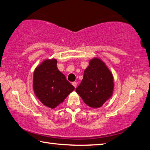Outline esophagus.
I'll list each match as a JSON object with an SVG mask.
<instances>
[{
	"instance_id": "1",
	"label": "esophagus",
	"mask_w": 150,
	"mask_h": 150,
	"mask_svg": "<svg viewBox=\"0 0 150 150\" xmlns=\"http://www.w3.org/2000/svg\"><path fill=\"white\" fill-rule=\"evenodd\" d=\"M72 84L73 85V86L75 87V88H76V87H77V83H76V82H73Z\"/></svg>"
}]
</instances>
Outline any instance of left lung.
Listing matches in <instances>:
<instances>
[{
	"instance_id": "8db88e82",
	"label": "left lung",
	"mask_w": 150,
	"mask_h": 150,
	"mask_svg": "<svg viewBox=\"0 0 150 150\" xmlns=\"http://www.w3.org/2000/svg\"><path fill=\"white\" fill-rule=\"evenodd\" d=\"M113 88L112 73L102 59L94 58L89 61L75 91L87 105L98 108L112 96Z\"/></svg>"
}]
</instances>
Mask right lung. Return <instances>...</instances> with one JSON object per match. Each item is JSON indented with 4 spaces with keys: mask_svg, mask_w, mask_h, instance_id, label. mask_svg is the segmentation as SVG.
Instances as JSON below:
<instances>
[{
    "mask_svg": "<svg viewBox=\"0 0 150 150\" xmlns=\"http://www.w3.org/2000/svg\"><path fill=\"white\" fill-rule=\"evenodd\" d=\"M33 88L40 102L51 109L63 102L75 89L58 70L57 59L54 58L45 59L35 68Z\"/></svg>",
    "mask_w": 150,
    "mask_h": 150,
    "instance_id": "obj_1",
    "label": "right lung"
}]
</instances>
